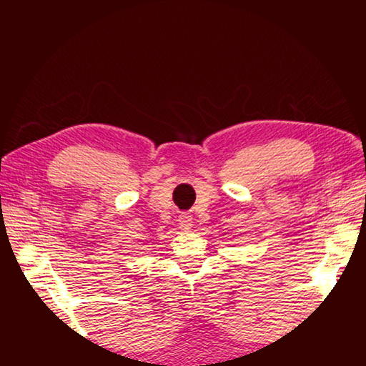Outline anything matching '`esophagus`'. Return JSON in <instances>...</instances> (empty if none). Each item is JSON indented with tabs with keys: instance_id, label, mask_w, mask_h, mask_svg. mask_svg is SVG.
<instances>
[{
	"instance_id": "esophagus-1",
	"label": "esophagus",
	"mask_w": 366,
	"mask_h": 366,
	"mask_svg": "<svg viewBox=\"0 0 366 366\" xmlns=\"http://www.w3.org/2000/svg\"><path fill=\"white\" fill-rule=\"evenodd\" d=\"M192 222H194L192 221V216H189L187 213H182L181 218H179V227H181L182 231H189V229L194 226Z\"/></svg>"
}]
</instances>
